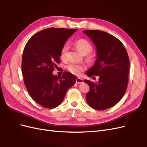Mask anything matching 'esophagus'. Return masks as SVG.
Here are the masks:
<instances>
[{
  "label": "esophagus",
  "instance_id": "obj_1",
  "mask_svg": "<svg viewBox=\"0 0 147 147\" xmlns=\"http://www.w3.org/2000/svg\"><path fill=\"white\" fill-rule=\"evenodd\" d=\"M83 82V79L80 78H77L76 80V83L77 84H80V83H82Z\"/></svg>",
  "mask_w": 147,
  "mask_h": 147
}]
</instances>
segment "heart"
<instances>
[{"label": "heart", "mask_w": 147, "mask_h": 147, "mask_svg": "<svg viewBox=\"0 0 147 147\" xmlns=\"http://www.w3.org/2000/svg\"><path fill=\"white\" fill-rule=\"evenodd\" d=\"M75 46L77 48L78 51L81 53L82 55H87L91 51L92 47L91 44L89 43L85 39H79L75 42ZM69 50L68 43H65L64 46L62 47L61 50V59H65L67 56V52ZM91 57L89 56L88 59H90ZM67 69L71 73L75 75H80L83 71L84 70V67L82 65L70 64L67 65Z\"/></svg>", "instance_id": "b5f03b06"}]
</instances>
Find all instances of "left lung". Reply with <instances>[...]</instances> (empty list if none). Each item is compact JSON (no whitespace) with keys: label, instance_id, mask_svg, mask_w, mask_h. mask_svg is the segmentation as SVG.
<instances>
[{"label":"left lung","instance_id":"left-lung-1","mask_svg":"<svg viewBox=\"0 0 147 147\" xmlns=\"http://www.w3.org/2000/svg\"><path fill=\"white\" fill-rule=\"evenodd\" d=\"M83 32L90 37L96 50V60L86 75L99 77L96 83L84 80L90 88L87 103L96 110L108 109L116 105L126 91L129 71L127 53L123 43L109 33L99 30Z\"/></svg>","mask_w":147,"mask_h":147}]
</instances>
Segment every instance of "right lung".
<instances>
[{"instance_id":"1","label":"right lung","mask_w":147,"mask_h":147,"mask_svg":"<svg viewBox=\"0 0 147 147\" xmlns=\"http://www.w3.org/2000/svg\"><path fill=\"white\" fill-rule=\"evenodd\" d=\"M78 29L51 28L34 35L26 43L22 57V73L29 94L43 107L53 109L63 102L76 77L65 72L61 77L53 75L60 63L61 48Z\"/></svg>"}]
</instances>
